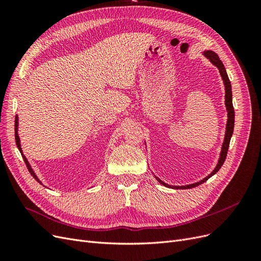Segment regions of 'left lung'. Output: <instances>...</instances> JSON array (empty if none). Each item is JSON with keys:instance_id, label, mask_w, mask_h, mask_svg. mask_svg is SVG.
<instances>
[{"instance_id": "8db88e82", "label": "left lung", "mask_w": 261, "mask_h": 261, "mask_svg": "<svg viewBox=\"0 0 261 261\" xmlns=\"http://www.w3.org/2000/svg\"><path fill=\"white\" fill-rule=\"evenodd\" d=\"M203 55L212 63L213 65H216L219 68L220 75H221V77H222L223 83H224V87H225V107H226V111H227V123H226V130H225L224 141H223V145H222V150H221L220 159L218 161V164H217L216 169L213 170L207 177H204L200 181H197V183H195V184L186 185V186H171V185L165 184L164 181H162L160 178L155 177L156 180L159 181L160 184L164 185L165 187H169V188L171 187V188H175V189H179V188L186 189V188H193V187H196V186H198V185L204 183V181H206L208 178H210L212 175H215L216 173L221 169V167H222L224 161H225L226 154H227L228 146H230V140H231L233 129H234V117H235V115H234V108H233V103H232V87H231V82H230V80H228V76L226 74V70H225V67L223 65V63L221 62V60L219 59V57L215 52H213V51H204Z\"/></svg>"}]
</instances>
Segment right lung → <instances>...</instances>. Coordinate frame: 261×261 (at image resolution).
<instances>
[{"label":"right lung","instance_id":"1","mask_svg":"<svg viewBox=\"0 0 261 261\" xmlns=\"http://www.w3.org/2000/svg\"><path fill=\"white\" fill-rule=\"evenodd\" d=\"M18 127V117L16 116V118H15V140H16V145H17V147H18V149H19V151L21 152V155H22V159H23V161H25V163H26V165H27V168H28V171L30 172V174L33 175L34 177H35V179L36 180H38L39 183L41 184V181L39 180V178L37 177V175L35 174V172L33 171V169H31V167H30V164L28 163V161H27V159H26V156L22 154V151H21V148H20V140H19V137H18V134H17V128Z\"/></svg>","mask_w":261,"mask_h":261}]
</instances>
